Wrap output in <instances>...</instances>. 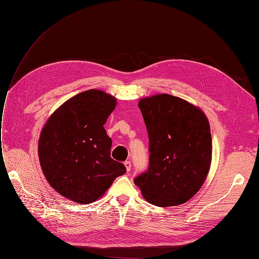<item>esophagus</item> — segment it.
I'll list each match as a JSON object with an SVG mask.
<instances>
[{
  "mask_svg": "<svg viewBox=\"0 0 259 259\" xmlns=\"http://www.w3.org/2000/svg\"><path fill=\"white\" fill-rule=\"evenodd\" d=\"M124 165H125V167H126V170H127V171L131 170V167H132L131 161H125V162H124Z\"/></svg>",
  "mask_w": 259,
  "mask_h": 259,
  "instance_id": "esophagus-1",
  "label": "esophagus"
}]
</instances>
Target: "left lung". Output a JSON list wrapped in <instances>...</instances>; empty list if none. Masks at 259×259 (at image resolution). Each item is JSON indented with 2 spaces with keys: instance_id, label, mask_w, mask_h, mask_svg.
I'll list each match as a JSON object with an SVG mask.
<instances>
[{
  "instance_id": "8db88e82",
  "label": "left lung",
  "mask_w": 259,
  "mask_h": 259,
  "mask_svg": "<svg viewBox=\"0 0 259 259\" xmlns=\"http://www.w3.org/2000/svg\"><path fill=\"white\" fill-rule=\"evenodd\" d=\"M149 136V166L134 183L144 198L165 207L184 204L197 193L211 161L209 123L201 109L160 94L139 100Z\"/></svg>"
}]
</instances>
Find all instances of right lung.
Listing matches in <instances>:
<instances>
[{
	"label": "right lung",
	"mask_w": 259,
	"mask_h": 259,
	"mask_svg": "<svg viewBox=\"0 0 259 259\" xmlns=\"http://www.w3.org/2000/svg\"><path fill=\"white\" fill-rule=\"evenodd\" d=\"M116 99L99 90L77 94L45 123L38 139V159L45 178L60 195L89 204L126 173L110 156L111 138L104 125Z\"/></svg>",
	"instance_id": "add662e5"
}]
</instances>
